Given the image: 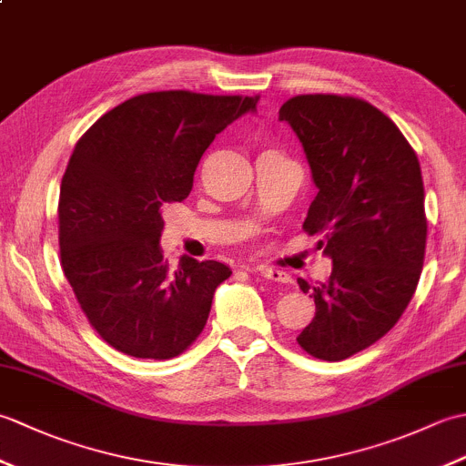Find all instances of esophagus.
<instances>
[{"label":"esophagus","mask_w":466,"mask_h":466,"mask_svg":"<svg viewBox=\"0 0 466 466\" xmlns=\"http://www.w3.org/2000/svg\"><path fill=\"white\" fill-rule=\"evenodd\" d=\"M256 272L258 274H262L264 279H268V280H274V282H282V284H286V282H290V276L286 274V272H282V270H279V268H272V266H266V264H260V266H256Z\"/></svg>","instance_id":"obj_1"}]
</instances>
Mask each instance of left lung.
<instances>
[{
    "label": "left lung",
    "instance_id": "left-lung-1",
    "mask_svg": "<svg viewBox=\"0 0 466 466\" xmlns=\"http://www.w3.org/2000/svg\"><path fill=\"white\" fill-rule=\"evenodd\" d=\"M279 120L300 140L319 190L304 230L332 260L326 284L299 279L316 314L296 340L339 362L382 339L417 290L427 246L420 164L390 117L356 97L296 96Z\"/></svg>",
    "mask_w": 466,
    "mask_h": 466
}]
</instances>
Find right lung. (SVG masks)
<instances>
[{"label": "right lung", "mask_w": 466, "mask_h": 466, "mask_svg": "<svg viewBox=\"0 0 466 466\" xmlns=\"http://www.w3.org/2000/svg\"><path fill=\"white\" fill-rule=\"evenodd\" d=\"M258 97L154 92L104 114L69 157L59 187L62 268L87 320L134 359H174L206 326L232 270L162 254V208L192 192L206 147Z\"/></svg>", "instance_id": "add662e5"}]
</instances>
